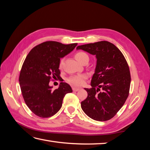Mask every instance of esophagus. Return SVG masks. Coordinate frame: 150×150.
I'll return each instance as SVG.
<instances>
[{
    "mask_svg": "<svg viewBox=\"0 0 150 150\" xmlns=\"http://www.w3.org/2000/svg\"><path fill=\"white\" fill-rule=\"evenodd\" d=\"M72 90H73V91H78L80 90V88H79L75 87H72Z\"/></svg>",
    "mask_w": 150,
    "mask_h": 150,
    "instance_id": "esophagus-1",
    "label": "esophagus"
}]
</instances>
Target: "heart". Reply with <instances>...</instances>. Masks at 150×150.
I'll return each mask as SVG.
<instances>
[{"instance_id": "b5f03b06", "label": "heart", "mask_w": 150, "mask_h": 150, "mask_svg": "<svg viewBox=\"0 0 150 150\" xmlns=\"http://www.w3.org/2000/svg\"><path fill=\"white\" fill-rule=\"evenodd\" d=\"M75 57L79 62L83 63L85 61H88L89 57L88 55L84 52H77L75 53ZM63 63V59H61L59 63V67L62 68ZM86 79V76L84 75H71L67 79V81L71 85L74 86H81L84 83V81Z\"/></svg>"}]
</instances>
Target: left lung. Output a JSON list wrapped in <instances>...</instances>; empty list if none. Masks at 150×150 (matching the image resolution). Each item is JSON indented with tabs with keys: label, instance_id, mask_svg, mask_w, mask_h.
Returning <instances> with one entry per match:
<instances>
[{
	"label": "left lung",
	"instance_id": "8db88e82",
	"mask_svg": "<svg viewBox=\"0 0 150 150\" xmlns=\"http://www.w3.org/2000/svg\"><path fill=\"white\" fill-rule=\"evenodd\" d=\"M77 49L95 55L97 59L92 87L85 88L88 95L81 102V108L93 120H110L129 95L131 76L128 63L120 50L107 41L79 45Z\"/></svg>",
	"mask_w": 150,
	"mask_h": 150
}]
</instances>
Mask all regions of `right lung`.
<instances>
[{
    "label": "right lung",
    "mask_w": 150,
    "mask_h": 150,
    "mask_svg": "<svg viewBox=\"0 0 150 150\" xmlns=\"http://www.w3.org/2000/svg\"><path fill=\"white\" fill-rule=\"evenodd\" d=\"M77 43L63 44L47 41L30 50L20 70L19 82L25 103L33 113L41 118H49L62 108L63 99L72 89L61 82L57 89L50 87L51 81L60 79V58L70 53Z\"/></svg>",
    "instance_id": "right-lung-1"
}]
</instances>
